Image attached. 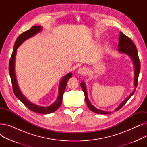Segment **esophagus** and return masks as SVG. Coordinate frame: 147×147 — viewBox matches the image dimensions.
<instances>
[{
	"instance_id": "obj_1",
	"label": "esophagus",
	"mask_w": 147,
	"mask_h": 147,
	"mask_svg": "<svg viewBox=\"0 0 147 147\" xmlns=\"http://www.w3.org/2000/svg\"><path fill=\"white\" fill-rule=\"evenodd\" d=\"M78 73L82 76H84L87 73V69L85 67H81L78 69Z\"/></svg>"
}]
</instances>
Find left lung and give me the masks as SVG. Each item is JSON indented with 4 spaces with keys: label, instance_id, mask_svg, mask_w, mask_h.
<instances>
[{
    "label": "left lung",
    "instance_id": "obj_1",
    "mask_svg": "<svg viewBox=\"0 0 147 147\" xmlns=\"http://www.w3.org/2000/svg\"><path fill=\"white\" fill-rule=\"evenodd\" d=\"M119 49L118 51L122 53H125L129 55L131 58H132L133 63L134 64L135 67V81H134V85L136 88L138 85V77H139V74H140V68H141V63H140V60L139 59L138 57V51L136 49V47L134 43L132 40L130 39L129 37L125 35L122 32H120V35L119 37ZM80 86L81 88L84 92V96H85V100H86V102L89 107V109L95 113L97 114H107L111 113L110 112H108L105 111H103L101 110H99L96 108H95L93 105H92L90 102H89L88 98V92L86 91V88L85 86V84H84V82H82L80 83ZM135 92V90H134L132 93L129 96H128L124 101H123L119 106L118 108H117L115 110V111H117L120 110L121 108L125 105V104L127 102L129 98L132 96Z\"/></svg>",
    "mask_w": 147,
    "mask_h": 147
}]
</instances>
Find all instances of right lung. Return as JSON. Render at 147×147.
Wrapping results in <instances>:
<instances>
[{
  "label": "right lung",
  "mask_w": 147,
  "mask_h": 147,
  "mask_svg": "<svg viewBox=\"0 0 147 147\" xmlns=\"http://www.w3.org/2000/svg\"><path fill=\"white\" fill-rule=\"evenodd\" d=\"M42 29V28L40 26H33L32 28H30L27 31H26V32L21 33L18 37L16 41H15L13 52L9 60V74H10L11 82H12V89H13V91L15 95L20 100V101L30 110H32L36 113H41V114H49L55 111L61 105L62 101H63V94L67 86V82L69 80V79H70L71 78L72 73H69L67 74L61 79L59 86L58 96L57 99L56 100V101L49 107H40L30 102L28 100H27L26 98V97L21 94V92L18 86L16 78H15V69H14L15 55H16L17 49L19 47V46L23 42H24L26 40L28 39L29 37H32L35 34H36L37 33L40 32Z\"/></svg>",
  "instance_id": "obj_1"
}]
</instances>
